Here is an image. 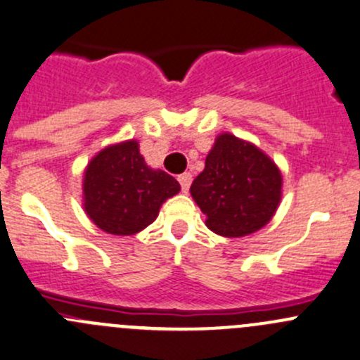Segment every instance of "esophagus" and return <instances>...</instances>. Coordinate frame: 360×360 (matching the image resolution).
<instances>
[{
  "instance_id": "34e87169",
  "label": "esophagus",
  "mask_w": 360,
  "mask_h": 360,
  "mask_svg": "<svg viewBox=\"0 0 360 360\" xmlns=\"http://www.w3.org/2000/svg\"><path fill=\"white\" fill-rule=\"evenodd\" d=\"M179 181L181 185V191L187 192L188 187H191V184H192V175L191 173H184V175L179 176Z\"/></svg>"
}]
</instances>
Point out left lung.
Returning <instances> with one entry per match:
<instances>
[{
	"label": "left lung",
	"instance_id": "8db88e82",
	"mask_svg": "<svg viewBox=\"0 0 360 360\" xmlns=\"http://www.w3.org/2000/svg\"><path fill=\"white\" fill-rule=\"evenodd\" d=\"M282 173L269 155L250 141L222 133L215 138L205 169L191 195L219 236L241 238L262 229L282 199Z\"/></svg>",
	"mask_w": 360,
	"mask_h": 360
}]
</instances>
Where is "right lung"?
<instances>
[{"label":"right lung","instance_id":"obj_1","mask_svg":"<svg viewBox=\"0 0 360 360\" xmlns=\"http://www.w3.org/2000/svg\"><path fill=\"white\" fill-rule=\"evenodd\" d=\"M84 210L101 231L131 236L150 226L162 202L180 184L162 169L147 166L136 140L113 143L89 161L82 184Z\"/></svg>","mask_w":360,"mask_h":360}]
</instances>
